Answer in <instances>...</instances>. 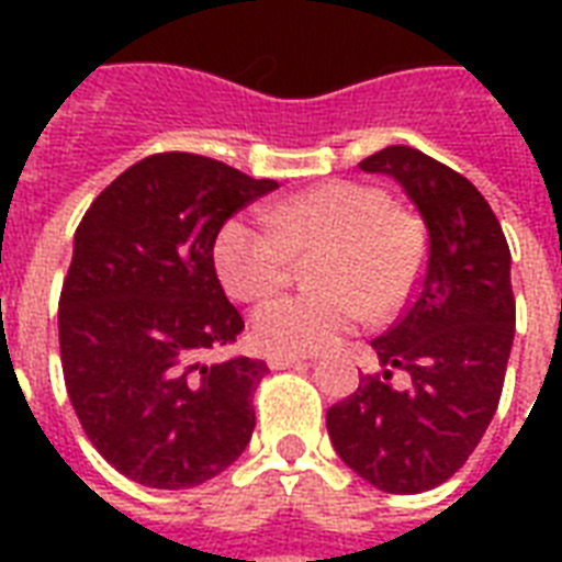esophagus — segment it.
<instances>
[{
	"label": "esophagus",
	"mask_w": 562,
	"mask_h": 562,
	"mask_svg": "<svg viewBox=\"0 0 562 562\" xmlns=\"http://www.w3.org/2000/svg\"><path fill=\"white\" fill-rule=\"evenodd\" d=\"M268 364L271 370H285V368H300V364H308L303 356H282V352H271L268 356Z\"/></svg>",
	"instance_id": "34e87169"
}]
</instances>
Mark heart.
Masks as SVG:
<instances>
[{"label": "heart", "mask_w": 562, "mask_h": 562, "mask_svg": "<svg viewBox=\"0 0 562 562\" xmlns=\"http://www.w3.org/2000/svg\"><path fill=\"white\" fill-rule=\"evenodd\" d=\"M297 256H321V291L271 300L250 326L262 350L282 356L329 350L368 315H396L417 289L426 245L417 221L393 210L387 192L333 180L277 203L268 218L233 215L212 247L224 289L245 303L285 289Z\"/></svg>", "instance_id": "b5f03b06"}]
</instances>
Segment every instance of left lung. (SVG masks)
Masks as SVG:
<instances>
[{
  "mask_svg": "<svg viewBox=\"0 0 562 562\" xmlns=\"http://www.w3.org/2000/svg\"><path fill=\"white\" fill-rule=\"evenodd\" d=\"M391 175L428 229L405 315L370 347L382 373L326 411L335 452L384 493H423L461 470L487 431L514 347L516 300L502 224L470 180L428 154L391 145L359 162ZM393 369L409 384L393 389Z\"/></svg>",
  "mask_w": 562,
  "mask_h": 562,
  "instance_id": "left-lung-1",
  "label": "left lung"
}]
</instances>
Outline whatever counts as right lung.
<instances>
[{"mask_svg": "<svg viewBox=\"0 0 562 562\" xmlns=\"http://www.w3.org/2000/svg\"><path fill=\"white\" fill-rule=\"evenodd\" d=\"M273 189L201 154H151L75 229L57 308L66 393L101 458L136 484L198 487L250 443L268 364L201 359L245 329L215 273L218 229Z\"/></svg>", "mask_w": 562, "mask_h": 562, "instance_id": "right-lung-1", "label": "right lung"}]
</instances>
